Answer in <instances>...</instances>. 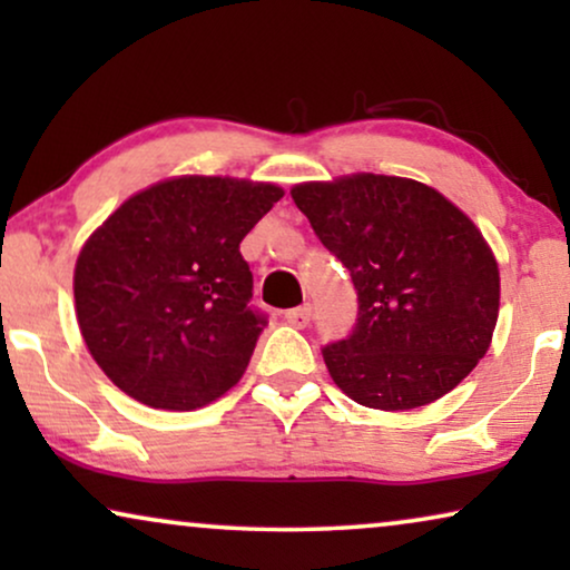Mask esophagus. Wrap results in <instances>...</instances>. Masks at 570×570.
Here are the masks:
<instances>
[{"instance_id": "obj_1", "label": "esophagus", "mask_w": 570, "mask_h": 570, "mask_svg": "<svg viewBox=\"0 0 570 570\" xmlns=\"http://www.w3.org/2000/svg\"><path fill=\"white\" fill-rule=\"evenodd\" d=\"M285 322L295 326V330H303V326L311 322V306H298V308L285 311Z\"/></svg>"}]
</instances>
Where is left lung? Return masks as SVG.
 Listing matches in <instances>:
<instances>
[{"label": "left lung", "mask_w": 570, "mask_h": 570, "mask_svg": "<svg viewBox=\"0 0 570 570\" xmlns=\"http://www.w3.org/2000/svg\"><path fill=\"white\" fill-rule=\"evenodd\" d=\"M291 194L357 291L353 334L324 347L342 394L400 412L462 384L501 306V272L478 225L415 178L350 174Z\"/></svg>", "instance_id": "1"}]
</instances>
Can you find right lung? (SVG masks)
Listing matches in <instances>:
<instances>
[{
	"mask_svg": "<svg viewBox=\"0 0 570 570\" xmlns=\"http://www.w3.org/2000/svg\"><path fill=\"white\" fill-rule=\"evenodd\" d=\"M269 181L174 176L124 199L80 248L75 314L100 371L153 410L191 412L246 373L264 318L238 246L283 197Z\"/></svg>",
	"mask_w": 570,
	"mask_h": 570,
	"instance_id": "obj_1",
	"label": "right lung"
}]
</instances>
